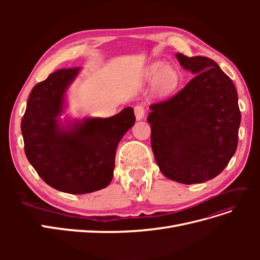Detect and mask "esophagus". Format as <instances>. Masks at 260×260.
Instances as JSON below:
<instances>
[{
  "instance_id": "34e87169",
  "label": "esophagus",
  "mask_w": 260,
  "mask_h": 260,
  "mask_svg": "<svg viewBox=\"0 0 260 260\" xmlns=\"http://www.w3.org/2000/svg\"><path fill=\"white\" fill-rule=\"evenodd\" d=\"M135 114L137 120H142L145 115V108L143 105H137L135 107Z\"/></svg>"
}]
</instances>
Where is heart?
Here are the masks:
<instances>
[{"mask_svg": "<svg viewBox=\"0 0 260 260\" xmlns=\"http://www.w3.org/2000/svg\"><path fill=\"white\" fill-rule=\"evenodd\" d=\"M147 77L154 79V88L158 93H167L174 90L178 84V74L176 69L170 65L155 62L147 69Z\"/></svg>", "mask_w": 260, "mask_h": 260, "instance_id": "obj_1", "label": "heart"}]
</instances>
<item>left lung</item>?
<instances>
[{
  "label": "left lung",
  "instance_id": "left-lung-1",
  "mask_svg": "<svg viewBox=\"0 0 260 260\" xmlns=\"http://www.w3.org/2000/svg\"><path fill=\"white\" fill-rule=\"evenodd\" d=\"M176 57L194 77L176 95L149 106L152 149L165 177L203 183L217 177L237 151L238 93L216 61L181 53Z\"/></svg>",
  "mask_w": 260,
  "mask_h": 260
}]
</instances>
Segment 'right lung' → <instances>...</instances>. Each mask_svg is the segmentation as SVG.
Returning <instances> with one entry per match:
<instances>
[{
  "label": "right lung",
  "instance_id": "right-lung-1",
  "mask_svg": "<svg viewBox=\"0 0 260 260\" xmlns=\"http://www.w3.org/2000/svg\"><path fill=\"white\" fill-rule=\"evenodd\" d=\"M80 69H59L38 83L20 125L31 166L46 184L69 194L95 192L111 183L117 146L136 121L132 107L108 118L62 121L66 91Z\"/></svg>",
  "mask_w": 260,
  "mask_h": 260
}]
</instances>
